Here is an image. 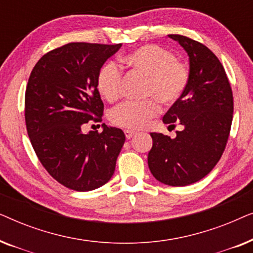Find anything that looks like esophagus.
Here are the masks:
<instances>
[{
  "instance_id": "1",
  "label": "esophagus",
  "mask_w": 253,
  "mask_h": 253,
  "mask_svg": "<svg viewBox=\"0 0 253 253\" xmlns=\"http://www.w3.org/2000/svg\"><path fill=\"white\" fill-rule=\"evenodd\" d=\"M134 133H136V131H133V130H124V134H126V139H130V138L132 137Z\"/></svg>"
}]
</instances>
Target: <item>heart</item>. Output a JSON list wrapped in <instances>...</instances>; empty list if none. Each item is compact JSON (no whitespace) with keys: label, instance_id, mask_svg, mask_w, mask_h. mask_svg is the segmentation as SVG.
Segmentation results:
<instances>
[{"label":"heart","instance_id":"obj_1","mask_svg":"<svg viewBox=\"0 0 253 253\" xmlns=\"http://www.w3.org/2000/svg\"><path fill=\"white\" fill-rule=\"evenodd\" d=\"M120 67L146 78L145 96L154 98L161 105L169 106L179 99L188 86V67L175 55L158 44H146L120 58ZM96 86L108 102H115L121 95V71L115 63H107L100 69ZM159 112L157 102H126L113 110L109 121L122 129L136 130L145 126Z\"/></svg>","mask_w":253,"mask_h":253}]
</instances>
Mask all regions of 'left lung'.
<instances>
[{
    "label": "left lung",
    "instance_id": "1",
    "mask_svg": "<svg viewBox=\"0 0 253 253\" xmlns=\"http://www.w3.org/2000/svg\"><path fill=\"white\" fill-rule=\"evenodd\" d=\"M168 37L188 54L190 78L162 121L171 127L179 124L182 130L175 138L151 132L147 162L159 182L185 186L205 177L220 160L229 137L234 100L226 71L209 48L178 34Z\"/></svg>",
    "mask_w": 253,
    "mask_h": 253
}]
</instances>
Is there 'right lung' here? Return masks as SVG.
<instances>
[{"mask_svg":"<svg viewBox=\"0 0 253 253\" xmlns=\"http://www.w3.org/2000/svg\"><path fill=\"white\" fill-rule=\"evenodd\" d=\"M121 46L64 44L38 61L27 83L25 122L34 152L58 183L76 191L106 184L126 141L122 130L105 123L102 132L82 131L88 121H101L96 77Z\"/></svg>","mask_w":253,"mask_h":253,"instance_id":"right-lung-1","label":"right lung"}]
</instances>
